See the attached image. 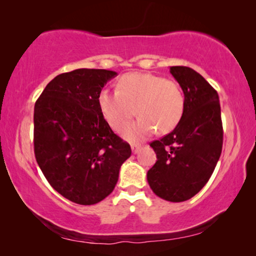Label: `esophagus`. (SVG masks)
<instances>
[{
    "label": "esophagus",
    "instance_id": "esophagus-1",
    "mask_svg": "<svg viewBox=\"0 0 256 256\" xmlns=\"http://www.w3.org/2000/svg\"><path fill=\"white\" fill-rule=\"evenodd\" d=\"M141 150V146L140 144H132V152L134 154H138Z\"/></svg>",
    "mask_w": 256,
    "mask_h": 256
}]
</instances>
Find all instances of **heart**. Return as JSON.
Returning a JSON list of instances; mask_svg holds the SVG:
<instances>
[{
    "instance_id": "1",
    "label": "heart",
    "mask_w": 256,
    "mask_h": 256,
    "mask_svg": "<svg viewBox=\"0 0 256 256\" xmlns=\"http://www.w3.org/2000/svg\"><path fill=\"white\" fill-rule=\"evenodd\" d=\"M98 104L108 124L120 130L138 113L140 118L124 128L129 141H140L156 130L166 134L180 124L184 96L180 85L152 73H128L118 79L116 90H102Z\"/></svg>"
}]
</instances>
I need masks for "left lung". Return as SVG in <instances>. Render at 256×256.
I'll use <instances>...</instances> for the list:
<instances>
[{"label":"left lung","mask_w":256,"mask_h":256,"mask_svg":"<svg viewBox=\"0 0 256 256\" xmlns=\"http://www.w3.org/2000/svg\"><path fill=\"white\" fill-rule=\"evenodd\" d=\"M184 93V113L170 134L150 143L157 160L146 174L164 200L180 202L197 194L214 171L222 149V124L216 90L194 70L171 66Z\"/></svg>","instance_id":"8db88e82"}]
</instances>
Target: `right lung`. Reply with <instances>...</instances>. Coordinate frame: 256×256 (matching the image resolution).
Segmentation results:
<instances>
[{
  "label": "right lung",
  "mask_w": 256,
  "mask_h": 256,
  "mask_svg": "<svg viewBox=\"0 0 256 256\" xmlns=\"http://www.w3.org/2000/svg\"><path fill=\"white\" fill-rule=\"evenodd\" d=\"M118 73L78 68L51 80L34 104V156L48 183L80 205L113 192L130 146L112 130L98 96Z\"/></svg>",
  "instance_id": "1"
}]
</instances>
